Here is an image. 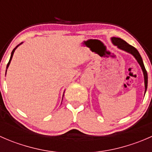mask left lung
Listing matches in <instances>:
<instances>
[{
	"label": "left lung",
	"mask_w": 152,
	"mask_h": 152,
	"mask_svg": "<svg viewBox=\"0 0 152 152\" xmlns=\"http://www.w3.org/2000/svg\"><path fill=\"white\" fill-rule=\"evenodd\" d=\"M111 41L112 43L114 45L118 47V48L121 49V50H124V51L127 52V53H130V54L132 55L134 57V59L137 60V62H138V64L140 65V67L142 69V73H143L144 76V85H145V93H144V96L145 94V92L147 90V86H148V75H147V72L145 70V66H144L143 62H142V59L140 54L139 53L138 50L135 48L134 47L132 46L131 45L127 43L125 40L121 39L119 37H111Z\"/></svg>",
	"instance_id": "1"
}]
</instances>
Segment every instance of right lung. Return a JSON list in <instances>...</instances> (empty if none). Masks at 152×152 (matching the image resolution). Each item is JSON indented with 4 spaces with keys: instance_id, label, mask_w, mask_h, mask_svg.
<instances>
[{
    "instance_id": "1",
    "label": "right lung",
    "mask_w": 152,
    "mask_h": 152,
    "mask_svg": "<svg viewBox=\"0 0 152 152\" xmlns=\"http://www.w3.org/2000/svg\"><path fill=\"white\" fill-rule=\"evenodd\" d=\"M23 42H21V43H20L19 45H17L16 47L15 48L13 49V50H12V53H11V56H10V61H9V62H8V64H7V70H6V74H7V69H8V67H9V66H10V62H11V60H12V56H13V54H14V53H15V50H16V48H18V46H19V45H20L21 44H22ZM64 93H65V91H64ZM63 96H64V93H63ZM62 99H63V97H62Z\"/></svg>"
}]
</instances>
